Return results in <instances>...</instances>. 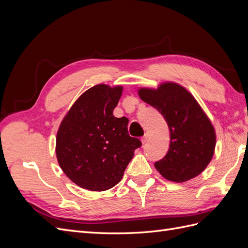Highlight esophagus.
I'll return each instance as SVG.
<instances>
[{
	"mask_svg": "<svg viewBox=\"0 0 248 248\" xmlns=\"http://www.w3.org/2000/svg\"><path fill=\"white\" fill-rule=\"evenodd\" d=\"M149 138H150L149 133H145V136L140 139V140H141L142 144H146V142L149 140Z\"/></svg>",
	"mask_w": 248,
	"mask_h": 248,
	"instance_id": "esophagus-1",
	"label": "esophagus"
}]
</instances>
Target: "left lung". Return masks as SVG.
<instances>
[{
  "label": "left lung",
  "mask_w": 248,
  "mask_h": 248,
  "mask_svg": "<svg viewBox=\"0 0 248 248\" xmlns=\"http://www.w3.org/2000/svg\"><path fill=\"white\" fill-rule=\"evenodd\" d=\"M142 101L158 109L170 128L167 155L154 163L169 181L182 183L205 170L215 151L216 133L213 124L193 95L174 81H164L154 88H140Z\"/></svg>",
  "instance_id": "8db88e82"
}]
</instances>
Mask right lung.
<instances>
[{
	"label": "right lung",
	"instance_id": "right-lung-1",
	"mask_svg": "<svg viewBox=\"0 0 248 248\" xmlns=\"http://www.w3.org/2000/svg\"><path fill=\"white\" fill-rule=\"evenodd\" d=\"M123 86L96 85L82 93L63 118L57 132L60 168L73 183L91 191L117 185L141 146L127 129L129 120L112 114Z\"/></svg>",
	"mask_w": 248,
	"mask_h": 248
}]
</instances>
